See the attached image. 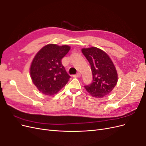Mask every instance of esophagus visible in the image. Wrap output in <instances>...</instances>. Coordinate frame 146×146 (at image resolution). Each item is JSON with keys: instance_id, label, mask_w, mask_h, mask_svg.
Here are the masks:
<instances>
[{"instance_id": "1", "label": "esophagus", "mask_w": 146, "mask_h": 146, "mask_svg": "<svg viewBox=\"0 0 146 146\" xmlns=\"http://www.w3.org/2000/svg\"><path fill=\"white\" fill-rule=\"evenodd\" d=\"M80 76H81L80 73L78 72V73H77L76 75H74L73 77H80Z\"/></svg>"}]
</instances>
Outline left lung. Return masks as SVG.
I'll list each match as a JSON object with an SVG mask.
<instances>
[{
	"label": "left lung",
	"mask_w": 146,
	"mask_h": 146,
	"mask_svg": "<svg viewBox=\"0 0 146 146\" xmlns=\"http://www.w3.org/2000/svg\"><path fill=\"white\" fill-rule=\"evenodd\" d=\"M83 54L91 65L92 82L85 86L93 97L102 98L110 93L117 82V74L108 55L95 47L83 48Z\"/></svg>",
	"instance_id": "1"
}]
</instances>
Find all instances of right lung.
<instances>
[{
  "label": "right lung",
  "instance_id": "obj_1",
  "mask_svg": "<svg viewBox=\"0 0 146 146\" xmlns=\"http://www.w3.org/2000/svg\"><path fill=\"white\" fill-rule=\"evenodd\" d=\"M70 50L68 46L54 44L42 47L35 56L30 67L32 80L42 94L53 96L63 88L70 78L61 63Z\"/></svg>",
  "mask_w": 146,
  "mask_h": 146
}]
</instances>
